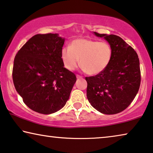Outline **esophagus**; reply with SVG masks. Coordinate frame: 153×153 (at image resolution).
<instances>
[{
  "label": "esophagus",
  "mask_w": 153,
  "mask_h": 153,
  "mask_svg": "<svg viewBox=\"0 0 153 153\" xmlns=\"http://www.w3.org/2000/svg\"><path fill=\"white\" fill-rule=\"evenodd\" d=\"M76 77L78 79H80V78H82V76H79V75H76Z\"/></svg>",
  "instance_id": "34e87169"
}]
</instances>
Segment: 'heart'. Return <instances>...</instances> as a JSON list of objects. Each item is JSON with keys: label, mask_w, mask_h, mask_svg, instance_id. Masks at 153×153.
<instances>
[{"label": "heart", "mask_w": 153, "mask_h": 153, "mask_svg": "<svg viewBox=\"0 0 153 153\" xmlns=\"http://www.w3.org/2000/svg\"><path fill=\"white\" fill-rule=\"evenodd\" d=\"M112 53L111 47L106 42L77 38L71 42L69 47L63 48L61 58L68 70H75L80 62L84 71L89 75H96L108 67Z\"/></svg>", "instance_id": "b5f03b06"}]
</instances>
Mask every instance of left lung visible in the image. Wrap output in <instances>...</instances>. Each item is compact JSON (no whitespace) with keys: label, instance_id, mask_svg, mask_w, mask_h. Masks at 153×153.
<instances>
[{"label":"left lung","instance_id":"left-lung-1","mask_svg":"<svg viewBox=\"0 0 153 153\" xmlns=\"http://www.w3.org/2000/svg\"><path fill=\"white\" fill-rule=\"evenodd\" d=\"M93 33L109 43L113 53L105 70L95 76L86 77V96L99 112L106 115L119 113L131 104L140 88V60L135 50L122 38Z\"/></svg>","mask_w":153,"mask_h":153}]
</instances>
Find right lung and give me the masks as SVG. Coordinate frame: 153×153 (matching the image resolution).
Here are the masks:
<instances>
[{"label":"right lung","instance_id":"1","mask_svg":"<svg viewBox=\"0 0 153 153\" xmlns=\"http://www.w3.org/2000/svg\"><path fill=\"white\" fill-rule=\"evenodd\" d=\"M64 43L58 33L37 34L16 55L15 88L24 103L37 113L48 115L63 108L76 82V75L64 67Z\"/></svg>","mask_w":153,"mask_h":153}]
</instances>
